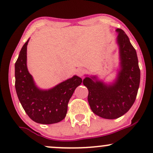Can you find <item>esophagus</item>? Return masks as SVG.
Returning <instances> with one entry per match:
<instances>
[{
    "instance_id": "1",
    "label": "esophagus",
    "mask_w": 153,
    "mask_h": 153,
    "mask_svg": "<svg viewBox=\"0 0 153 153\" xmlns=\"http://www.w3.org/2000/svg\"><path fill=\"white\" fill-rule=\"evenodd\" d=\"M76 74L80 77L83 76V75L85 74V71L83 69H81V68L80 69H78L76 71Z\"/></svg>"
}]
</instances>
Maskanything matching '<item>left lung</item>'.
I'll list each match as a JSON object with an SVG mask.
<instances>
[{
    "label": "left lung",
    "mask_w": 153,
    "mask_h": 153,
    "mask_svg": "<svg viewBox=\"0 0 153 153\" xmlns=\"http://www.w3.org/2000/svg\"><path fill=\"white\" fill-rule=\"evenodd\" d=\"M118 32L121 70L114 82L107 85L96 80V77H86L83 85L88 90V101L95 114L107 119L122 117L130 109L136 99L140 82V70L137 55L129 37L121 29Z\"/></svg>",
    "instance_id": "obj_1"
}]
</instances>
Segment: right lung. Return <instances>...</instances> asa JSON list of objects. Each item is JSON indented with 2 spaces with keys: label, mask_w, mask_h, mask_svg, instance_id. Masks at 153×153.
<instances>
[{
  "label": "right lung",
  "mask_w": 153,
  "mask_h": 153,
  "mask_svg": "<svg viewBox=\"0 0 153 153\" xmlns=\"http://www.w3.org/2000/svg\"><path fill=\"white\" fill-rule=\"evenodd\" d=\"M28 42L29 39L22 47L15 63V88L19 100L34 122L43 124L59 122L65 117L69 100L82 80L74 75L50 90L38 88L26 65Z\"/></svg>",
  "instance_id": "right-lung-1"
}]
</instances>
